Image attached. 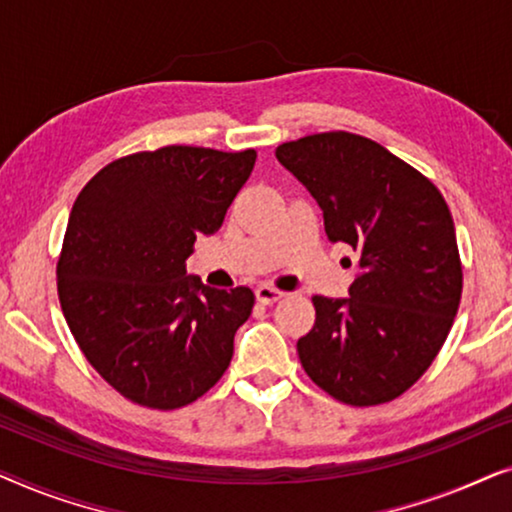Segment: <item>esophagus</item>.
I'll use <instances>...</instances> for the list:
<instances>
[{
	"label": "esophagus",
	"instance_id": "esophagus-1",
	"mask_svg": "<svg viewBox=\"0 0 512 512\" xmlns=\"http://www.w3.org/2000/svg\"><path fill=\"white\" fill-rule=\"evenodd\" d=\"M256 298H258V303H263V305H272V303H277V300H282V298H284V291L275 289V286L261 284V286H258V289H256Z\"/></svg>",
	"mask_w": 512,
	"mask_h": 512
}]
</instances>
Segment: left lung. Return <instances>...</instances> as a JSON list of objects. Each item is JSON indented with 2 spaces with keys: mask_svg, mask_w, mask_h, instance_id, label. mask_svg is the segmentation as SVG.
<instances>
[{
  "mask_svg": "<svg viewBox=\"0 0 512 512\" xmlns=\"http://www.w3.org/2000/svg\"><path fill=\"white\" fill-rule=\"evenodd\" d=\"M275 156L317 200L328 240L359 254L349 298H312L300 363L342 403L394 401L426 373L457 317L464 275L450 207L422 172L352 132L300 137Z\"/></svg>",
  "mask_w": 512,
  "mask_h": 512,
  "instance_id": "1",
  "label": "left lung"
}]
</instances>
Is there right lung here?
I'll list each match as a JSON object with an SVG mask.
<instances>
[{"label":"right lung","instance_id":"obj_1","mask_svg":"<svg viewBox=\"0 0 512 512\" xmlns=\"http://www.w3.org/2000/svg\"><path fill=\"white\" fill-rule=\"evenodd\" d=\"M256 151H139L102 167L69 214L58 258L67 326L128 401L177 410L207 394L233 359L254 293L186 275L198 235L221 228Z\"/></svg>","mask_w":512,"mask_h":512}]
</instances>
